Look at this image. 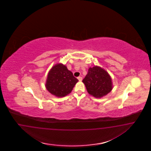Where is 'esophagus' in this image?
Instances as JSON below:
<instances>
[{
  "mask_svg": "<svg viewBox=\"0 0 151 151\" xmlns=\"http://www.w3.org/2000/svg\"><path fill=\"white\" fill-rule=\"evenodd\" d=\"M78 81H81L82 80V77H81V76H79V77H78Z\"/></svg>",
  "mask_w": 151,
  "mask_h": 151,
  "instance_id": "obj_1",
  "label": "esophagus"
}]
</instances>
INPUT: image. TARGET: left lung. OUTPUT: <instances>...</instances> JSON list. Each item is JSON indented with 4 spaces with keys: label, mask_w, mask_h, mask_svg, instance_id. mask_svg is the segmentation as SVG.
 <instances>
[{
    "label": "left lung",
    "mask_w": 151,
    "mask_h": 151,
    "mask_svg": "<svg viewBox=\"0 0 151 151\" xmlns=\"http://www.w3.org/2000/svg\"><path fill=\"white\" fill-rule=\"evenodd\" d=\"M90 95L100 99L107 95L113 88L112 78L105 69L99 66L90 68L82 80Z\"/></svg>",
    "instance_id": "8db88e82"
}]
</instances>
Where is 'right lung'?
<instances>
[{
	"instance_id": "right-lung-1",
	"label": "right lung",
	"mask_w": 151,
	"mask_h": 151,
	"mask_svg": "<svg viewBox=\"0 0 151 151\" xmlns=\"http://www.w3.org/2000/svg\"><path fill=\"white\" fill-rule=\"evenodd\" d=\"M78 81L67 66L61 63L55 64L47 73L46 90L57 97H63L70 93Z\"/></svg>"
}]
</instances>
